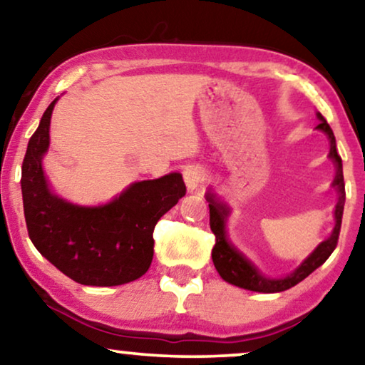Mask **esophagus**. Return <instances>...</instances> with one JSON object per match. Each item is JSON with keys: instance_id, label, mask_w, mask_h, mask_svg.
<instances>
[{"instance_id": "obj_1", "label": "esophagus", "mask_w": 365, "mask_h": 365, "mask_svg": "<svg viewBox=\"0 0 365 365\" xmlns=\"http://www.w3.org/2000/svg\"><path fill=\"white\" fill-rule=\"evenodd\" d=\"M206 179V171L201 166H187L184 169V182H186L187 189H197Z\"/></svg>"}]
</instances>
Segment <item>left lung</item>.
I'll list each match as a JSON object with an SVG mask.
<instances>
[{
    "label": "left lung",
    "mask_w": 365,
    "mask_h": 365,
    "mask_svg": "<svg viewBox=\"0 0 365 365\" xmlns=\"http://www.w3.org/2000/svg\"><path fill=\"white\" fill-rule=\"evenodd\" d=\"M319 123L317 129L319 131L326 133L329 141H331V153L329 158L332 159L336 164V178H334L332 186L337 189L339 192V201L336 206V227L331 234V237L326 239L322 244H319L316 251L294 271L291 276L282 277V279H269L264 277L261 272L254 267V264L249 261L246 256H242V252H239L236 247L229 242L226 236V221L229 216V207L226 204L219 202L216 196L212 192L206 194V201L209 202V226L214 236H216V244L212 247V262L216 266L219 276L229 284L234 286L247 289V291L254 292H282L287 291L304 281L309 274L316 271L319 266H322L327 261L329 256L334 252V249L337 246L339 241V232H341V224H342V212H344V202H346V184H344V173H342V159L337 154L336 148V138L331 126H329L326 119L321 113H317Z\"/></svg>",
    "instance_id": "8db88e82"
}]
</instances>
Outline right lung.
Returning a JSON list of instances; mask_svg holds the SVG:
<instances>
[{
  "mask_svg": "<svg viewBox=\"0 0 365 365\" xmlns=\"http://www.w3.org/2000/svg\"><path fill=\"white\" fill-rule=\"evenodd\" d=\"M54 103L56 99L44 111L23 159L21 191L29 239L53 266L84 286L136 281L151 266L158 221L186 194L182 176L171 173L134 182L119 197L96 207L54 196L41 168Z\"/></svg>",
  "mask_w": 365,
  "mask_h": 365,
  "instance_id": "add662e5",
  "label": "right lung"
}]
</instances>
